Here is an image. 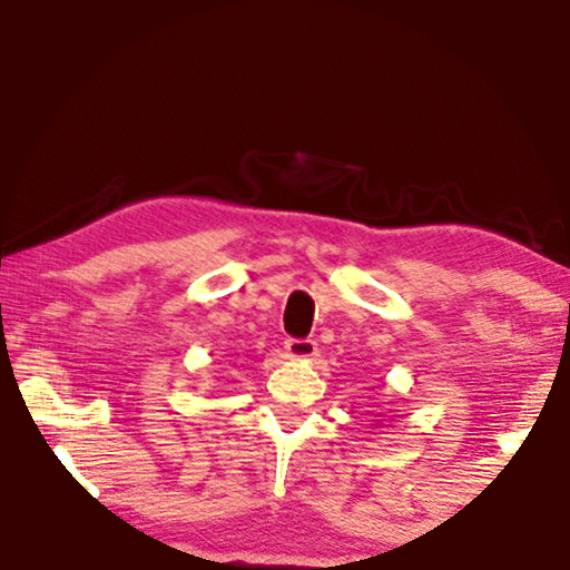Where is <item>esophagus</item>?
Here are the masks:
<instances>
[{
	"instance_id": "esophagus-1",
	"label": "esophagus",
	"mask_w": 570,
	"mask_h": 570,
	"mask_svg": "<svg viewBox=\"0 0 570 570\" xmlns=\"http://www.w3.org/2000/svg\"><path fill=\"white\" fill-rule=\"evenodd\" d=\"M286 354L292 356V360H312V356L316 354V342L314 340H288Z\"/></svg>"
}]
</instances>
